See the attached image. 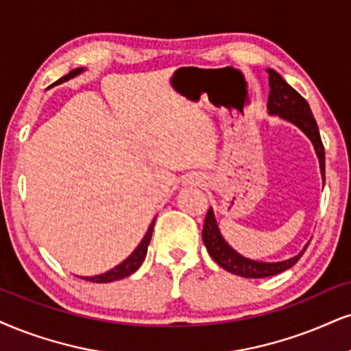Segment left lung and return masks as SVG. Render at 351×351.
I'll return each instance as SVG.
<instances>
[{"label":"left lung","instance_id":"obj_1","mask_svg":"<svg viewBox=\"0 0 351 351\" xmlns=\"http://www.w3.org/2000/svg\"><path fill=\"white\" fill-rule=\"evenodd\" d=\"M267 73L268 83H270V96H268L267 104L268 114L280 115L281 119L295 123L296 127H300L302 132L309 136V140L313 141L314 145L315 153H317L319 162H321L322 179L326 180V151H324L321 133H319L317 123H315V119L313 112H311L309 104L306 102V99L302 97L296 89H293L278 73L274 70H267ZM202 236L203 244H205L211 258H213L219 267H223L224 270L231 271V274L234 275L244 276V278H267V276L278 275L281 271L288 270V268L295 265V263L301 258V255L304 254V250L308 249V245H306V247L302 249V252L298 254L296 257L274 263L255 262L250 261V258L242 257V255L237 254L234 249L229 247L228 242L223 239L221 232H219L218 229V224H216L213 210L211 208L205 216Z\"/></svg>","mask_w":351,"mask_h":351}]
</instances>
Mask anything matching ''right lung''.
Instances as JSON below:
<instances>
[{
    "label": "right lung",
    "instance_id": "add662e5",
    "mask_svg": "<svg viewBox=\"0 0 351 351\" xmlns=\"http://www.w3.org/2000/svg\"><path fill=\"white\" fill-rule=\"evenodd\" d=\"M81 71H83V68H76V70L68 73L66 76L60 77V80L56 81L55 84L63 83V81H68L70 77L80 75ZM153 228H154V221L151 223V226L148 228V232H146L145 237H143V241L140 242V245H138V247L135 249V252L130 255L127 261H123L122 263H120V265L112 268V270L107 271V274H102V275H97V276H80V278H83L86 281H93V283H110V281L127 278V276L135 274L138 268L141 267L143 261H145L146 252H148V245H149L151 236H153Z\"/></svg>",
    "mask_w": 351,
    "mask_h": 351
}]
</instances>
